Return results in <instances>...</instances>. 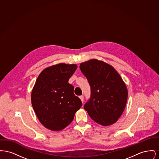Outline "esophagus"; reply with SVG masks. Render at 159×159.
<instances>
[{
  "label": "esophagus",
  "mask_w": 159,
  "mask_h": 159,
  "mask_svg": "<svg viewBox=\"0 0 159 159\" xmlns=\"http://www.w3.org/2000/svg\"><path fill=\"white\" fill-rule=\"evenodd\" d=\"M79 98H80V99H81L82 102H83V101H84V97H83V95H80V96L79 97Z\"/></svg>",
  "instance_id": "esophagus-1"
}]
</instances>
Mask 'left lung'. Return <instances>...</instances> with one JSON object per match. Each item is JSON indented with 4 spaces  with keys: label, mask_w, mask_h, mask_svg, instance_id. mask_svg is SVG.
Wrapping results in <instances>:
<instances>
[{
    "label": "left lung",
    "mask_w": 159,
    "mask_h": 159,
    "mask_svg": "<svg viewBox=\"0 0 159 159\" xmlns=\"http://www.w3.org/2000/svg\"><path fill=\"white\" fill-rule=\"evenodd\" d=\"M80 69L91 86V97L84 105L91 119L102 126L116 122L128 99V90L119 74L103 61L91 60Z\"/></svg>",
    "instance_id": "left-lung-1"
}]
</instances>
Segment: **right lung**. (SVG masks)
Masks as SVG:
<instances>
[{
    "instance_id": "right-lung-1",
    "label": "right lung",
    "mask_w": 159,
    "mask_h": 159,
    "mask_svg": "<svg viewBox=\"0 0 159 159\" xmlns=\"http://www.w3.org/2000/svg\"><path fill=\"white\" fill-rule=\"evenodd\" d=\"M76 64H58L43 70L31 92V104L39 121L47 129L61 130L73 121L82 106L68 83Z\"/></svg>"
}]
</instances>
